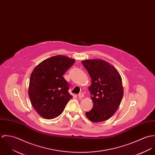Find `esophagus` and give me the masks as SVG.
Instances as JSON below:
<instances>
[{
    "label": "esophagus",
    "instance_id": "obj_1",
    "mask_svg": "<svg viewBox=\"0 0 155 155\" xmlns=\"http://www.w3.org/2000/svg\"><path fill=\"white\" fill-rule=\"evenodd\" d=\"M84 97V94L83 92H81V93H79V95H78V97H79V98H82Z\"/></svg>",
    "mask_w": 155,
    "mask_h": 155
}]
</instances>
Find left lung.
<instances>
[{
    "instance_id": "1",
    "label": "left lung",
    "mask_w": 155,
    "mask_h": 155,
    "mask_svg": "<svg viewBox=\"0 0 155 155\" xmlns=\"http://www.w3.org/2000/svg\"><path fill=\"white\" fill-rule=\"evenodd\" d=\"M91 78L89 90L92 95L93 107L85 114L94 122L106 120L117 110L124 95L122 78L108 62L100 60L82 61Z\"/></svg>"
}]
</instances>
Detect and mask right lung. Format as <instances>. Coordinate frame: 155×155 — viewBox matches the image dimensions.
<instances>
[{
    "label": "right lung",
    "instance_id": "1",
    "mask_svg": "<svg viewBox=\"0 0 155 155\" xmlns=\"http://www.w3.org/2000/svg\"><path fill=\"white\" fill-rule=\"evenodd\" d=\"M74 62V59L57 55L45 60L33 70L28 95L33 108L42 117L51 119L58 116L73 98L63 75Z\"/></svg>",
    "mask_w": 155,
    "mask_h": 155
}]
</instances>
